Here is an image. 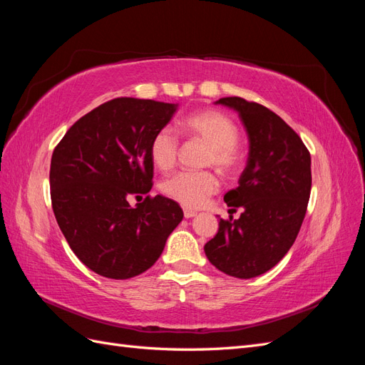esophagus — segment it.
Returning a JSON list of instances; mask_svg holds the SVG:
<instances>
[{
  "label": "esophagus",
  "instance_id": "34e87169",
  "mask_svg": "<svg viewBox=\"0 0 365 365\" xmlns=\"http://www.w3.org/2000/svg\"><path fill=\"white\" fill-rule=\"evenodd\" d=\"M193 216H196L195 210H192V208H184V217L190 219V217H193Z\"/></svg>",
  "mask_w": 365,
  "mask_h": 365
}]
</instances>
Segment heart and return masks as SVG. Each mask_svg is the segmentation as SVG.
I'll list each match as a JSON object with an SVG mask.
<instances>
[{
  "label": "heart",
  "mask_w": 365,
  "mask_h": 365,
  "mask_svg": "<svg viewBox=\"0 0 365 365\" xmlns=\"http://www.w3.org/2000/svg\"><path fill=\"white\" fill-rule=\"evenodd\" d=\"M184 130L192 137L202 140L208 145L204 164L215 165L224 175L237 170L240 152L237 148L239 129L235 121L225 114L204 109L190 114L182 123ZM180 150V140L172 128H163L150 141V160L157 169L169 172L176 164ZM219 181L210 170L180 172L161 184L163 193L184 207L197 208L205 204L208 196L216 193Z\"/></svg>",
  "instance_id": "obj_1"
}]
</instances>
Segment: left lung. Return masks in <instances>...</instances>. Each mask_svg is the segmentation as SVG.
<instances>
[{"label": "left lung", "mask_w": 365, "mask_h": 365, "mask_svg": "<svg viewBox=\"0 0 365 365\" xmlns=\"http://www.w3.org/2000/svg\"><path fill=\"white\" fill-rule=\"evenodd\" d=\"M244 123L250 152L236 189L224 201L239 219H220L204 251L210 263L231 277L252 279L275 267L289 251L311 196V153L297 132L260 103L224 97Z\"/></svg>", "instance_id": "1"}]
</instances>
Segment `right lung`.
Listing matches in <instances>:
<instances>
[{"label":"right lung","instance_id":"right-lung-1","mask_svg":"<svg viewBox=\"0 0 365 365\" xmlns=\"http://www.w3.org/2000/svg\"><path fill=\"white\" fill-rule=\"evenodd\" d=\"M175 103L113 98L85 114L53 150L50 195L58 225L79 260L98 275L126 280L158 260L182 210L149 193L150 141L169 123Z\"/></svg>","mask_w":365,"mask_h":365}]
</instances>
